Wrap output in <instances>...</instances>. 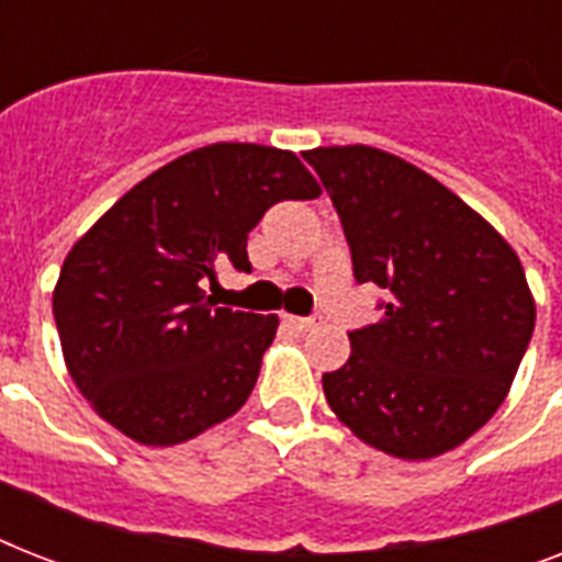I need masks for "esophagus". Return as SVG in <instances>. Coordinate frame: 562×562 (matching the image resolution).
<instances>
[{
  "label": "esophagus",
  "instance_id": "1",
  "mask_svg": "<svg viewBox=\"0 0 562 562\" xmlns=\"http://www.w3.org/2000/svg\"><path fill=\"white\" fill-rule=\"evenodd\" d=\"M285 324L291 326V329H297V333H308L312 326H317L315 317H294V315H285Z\"/></svg>",
  "mask_w": 562,
  "mask_h": 562
}]
</instances>
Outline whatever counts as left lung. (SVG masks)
Segmentation results:
<instances>
[{"label": "left lung", "mask_w": 562, "mask_h": 562, "mask_svg": "<svg viewBox=\"0 0 562 562\" xmlns=\"http://www.w3.org/2000/svg\"><path fill=\"white\" fill-rule=\"evenodd\" d=\"M333 198L359 282L382 317L352 329L329 408L364 443L426 461L461 446L505 402L537 306L514 247L431 175L368 145L303 154Z\"/></svg>", "instance_id": "8db88e82"}]
</instances>
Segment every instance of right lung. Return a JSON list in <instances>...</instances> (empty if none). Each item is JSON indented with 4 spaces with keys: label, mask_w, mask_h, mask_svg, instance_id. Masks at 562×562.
<instances>
[{
    "label": "right lung",
    "mask_w": 562,
    "mask_h": 562,
    "mask_svg": "<svg viewBox=\"0 0 562 562\" xmlns=\"http://www.w3.org/2000/svg\"><path fill=\"white\" fill-rule=\"evenodd\" d=\"M317 180L291 151L218 143L136 183L75 241L55 285L78 391L136 443L175 446L233 417L254 391L277 315L215 306L203 280L250 273L247 233Z\"/></svg>",
    "instance_id": "1"
}]
</instances>
